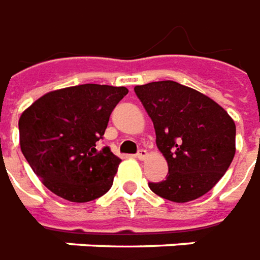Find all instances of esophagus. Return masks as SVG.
<instances>
[{
  "label": "esophagus",
  "instance_id": "esophagus-1",
  "mask_svg": "<svg viewBox=\"0 0 260 260\" xmlns=\"http://www.w3.org/2000/svg\"><path fill=\"white\" fill-rule=\"evenodd\" d=\"M136 156H137L139 159H145V158L148 156V152H147V151H145V150H140L139 152L136 154Z\"/></svg>",
  "mask_w": 260,
  "mask_h": 260
}]
</instances>
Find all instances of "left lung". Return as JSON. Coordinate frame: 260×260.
<instances>
[{
    "mask_svg": "<svg viewBox=\"0 0 260 260\" xmlns=\"http://www.w3.org/2000/svg\"><path fill=\"white\" fill-rule=\"evenodd\" d=\"M154 123L156 147L168 162L165 180L150 182L161 198L199 199L227 172L235 155V123L213 99L175 81L134 88Z\"/></svg>",
    "mask_w": 260,
    "mask_h": 260,
    "instance_id": "left-lung-1",
    "label": "left lung"
}]
</instances>
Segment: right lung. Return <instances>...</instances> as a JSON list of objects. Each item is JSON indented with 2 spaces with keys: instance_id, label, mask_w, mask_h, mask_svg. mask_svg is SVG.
<instances>
[{
  "instance_id": "1",
  "label": "right lung",
  "mask_w": 260,
  "mask_h": 260,
  "mask_svg": "<svg viewBox=\"0 0 260 260\" xmlns=\"http://www.w3.org/2000/svg\"><path fill=\"white\" fill-rule=\"evenodd\" d=\"M127 93L124 86H70L46 93L22 113V154L49 190L85 203L112 187L121 159L109 147L98 151L96 143Z\"/></svg>"
}]
</instances>
